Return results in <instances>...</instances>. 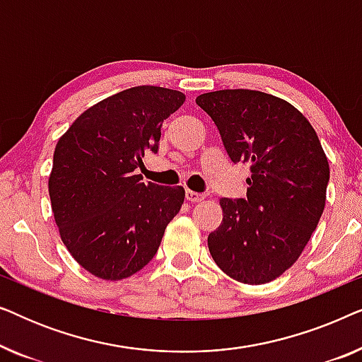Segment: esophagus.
Here are the masks:
<instances>
[{"label": "esophagus", "mask_w": 362, "mask_h": 362, "mask_svg": "<svg viewBox=\"0 0 362 362\" xmlns=\"http://www.w3.org/2000/svg\"><path fill=\"white\" fill-rule=\"evenodd\" d=\"M206 197V194H202V192H196V191H191V189H186V199L191 201V202H199Z\"/></svg>", "instance_id": "34e87169"}]
</instances>
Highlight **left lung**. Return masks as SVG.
<instances>
[{"label":"left lung","instance_id":"8db88e82","mask_svg":"<svg viewBox=\"0 0 362 362\" xmlns=\"http://www.w3.org/2000/svg\"><path fill=\"white\" fill-rule=\"evenodd\" d=\"M196 103L216 123L234 165L250 163L247 197H222V224L207 237L230 279L262 285L298 259L318 226L329 165L310 122L288 102L259 90L202 93Z\"/></svg>","mask_w":362,"mask_h":362}]
</instances>
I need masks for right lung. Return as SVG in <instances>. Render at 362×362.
<instances>
[{"label":"right lung","mask_w":362,"mask_h":362,"mask_svg":"<svg viewBox=\"0 0 362 362\" xmlns=\"http://www.w3.org/2000/svg\"><path fill=\"white\" fill-rule=\"evenodd\" d=\"M185 102L171 88L138 86L82 113L57 141L49 196L74 259L103 280L141 270L185 202L181 186L143 182L136 168L158 153L163 122Z\"/></svg>","instance_id":"right-lung-1"}]
</instances>
